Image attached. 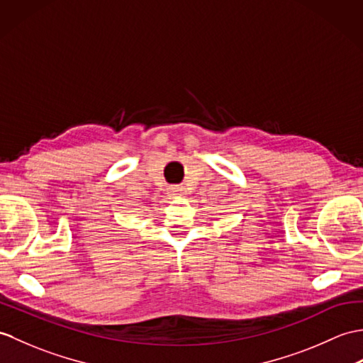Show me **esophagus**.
Listing matches in <instances>:
<instances>
[{"mask_svg":"<svg viewBox=\"0 0 363 363\" xmlns=\"http://www.w3.org/2000/svg\"><path fill=\"white\" fill-rule=\"evenodd\" d=\"M185 189L182 187V185H172V187H168V195L170 196H182L184 195Z\"/></svg>","mask_w":363,"mask_h":363,"instance_id":"obj_1","label":"esophagus"}]
</instances>
